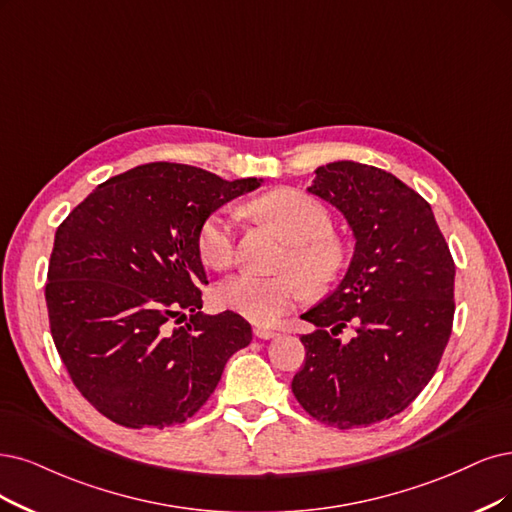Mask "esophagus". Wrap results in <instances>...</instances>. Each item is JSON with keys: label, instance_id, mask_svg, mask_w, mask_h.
Listing matches in <instances>:
<instances>
[{"label": "esophagus", "instance_id": "1", "mask_svg": "<svg viewBox=\"0 0 512 512\" xmlns=\"http://www.w3.org/2000/svg\"><path fill=\"white\" fill-rule=\"evenodd\" d=\"M253 333H255L259 339H272V337H276V335H278V331L268 329V327H255V329H253Z\"/></svg>", "mask_w": 512, "mask_h": 512}]
</instances>
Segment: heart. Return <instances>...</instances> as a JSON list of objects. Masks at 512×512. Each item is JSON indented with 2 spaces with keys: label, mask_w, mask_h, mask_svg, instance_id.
Here are the masks:
<instances>
[{
  "label": "heart",
  "mask_w": 512,
  "mask_h": 512,
  "mask_svg": "<svg viewBox=\"0 0 512 512\" xmlns=\"http://www.w3.org/2000/svg\"><path fill=\"white\" fill-rule=\"evenodd\" d=\"M251 211L291 244L285 268L295 274L261 278L238 274L225 280L217 301L257 325H270L304 297L323 291L344 263V246L331 236V215L316 198L297 189H276L251 204ZM198 255L213 270H227L236 257V225L227 208L208 215L196 236Z\"/></svg>",
  "instance_id": "obj_1"
}]
</instances>
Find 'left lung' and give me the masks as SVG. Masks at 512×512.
<instances>
[{"instance_id": "8db88e82", "label": "left lung", "mask_w": 512, "mask_h": 512, "mask_svg": "<svg viewBox=\"0 0 512 512\" xmlns=\"http://www.w3.org/2000/svg\"><path fill=\"white\" fill-rule=\"evenodd\" d=\"M308 192L342 213L354 255L339 287L301 314L306 363L293 394L314 420L367 428L401 413L437 371L453 325L456 266L430 204L382 168H316ZM352 328L350 343L336 335Z\"/></svg>"}]
</instances>
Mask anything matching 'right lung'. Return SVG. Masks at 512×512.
I'll return each mask as SVG.
<instances>
[{
	"label": "right lung",
	"instance_id": "obj_1",
	"mask_svg": "<svg viewBox=\"0 0 512 512\" xmlns=\"http://www.w3.org/2000/svg\"><path fill=\"white\" fill-rule=\"evenodd\" d=\"M261 181L151 162L101 183L59 225L46 282L52 339L75 388L111 422H187L227 358L251 344L240 314L198 312L208 280L196 236ZM183 311L193 316L179 326Z\"/></svg>",
	"mask_w": 512,
	"mask_h": 512
}]
</instances>
